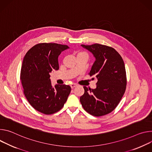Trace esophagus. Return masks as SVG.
<instances>
[{
    "label": "esophagus",
    "instance_id": "34e87169",
    "mask_svg": "<svg viewBox=\"0 0 152 152\" xmlns=\"http://www.w3.org/2000/svg\"><path fill=\"white\" fill-rule=\"evenodd\" d=\"M77 86V85H76V84H75V83L71 84V88H72V89L74 88H75V87H76Z\"/></svg>",
    "mask_w": 152,
    "mask_h": 152
}]
</instances>
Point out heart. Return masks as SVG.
Instances as JSON below:
<instances>
[{
  "mask_svg": "<svg viewBox=\"0 0 152 152\" xmlns=\"http://www.w3.org/2000/svg\"><path fill=\"white\" fill-rule=\"evenodd\" d=\"M88 56V54L85 53V52H83V51H80L77 54V57L78 56Z\"/></svg>",
  "mask_w": 152,
  "mask_h": 152,
  "instance_id": "b5f03b06",
  "label": "heart"
}]
</instances>
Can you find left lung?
<instances>
[{
    "mask_svg": "<svg viewBox=\"0 0 152 152\" xmlns=\"http://www.w3.org/2000/svg\"><path fill=\"white\" fill-rule=\"evenodd\" d=\"M81 46L95 57L89 75L97 82L94 89L83 87L85 93L80 98V103L84 109L93 116L107 115L119 104L126 89L124 61L112 47L98 43Z\"/></svg>",
    "mask_w": 152,
    "mask_h": 152,
    "instance_id": "obj_1",
    "label": "left lung"
}]
</instances>
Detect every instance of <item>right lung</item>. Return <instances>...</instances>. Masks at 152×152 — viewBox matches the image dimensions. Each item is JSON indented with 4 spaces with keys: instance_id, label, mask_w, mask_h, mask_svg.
<instances>
[{
    "instance_id": "obj_1",
    "label": "right lung",
    "mask_w": 152,
    "mask_h": 152,
    "mask_svg": "<svg viewBox=\"0 0 152 152\" xmlns=\"http://www.w3.org/2000/svg\"><path fill=\"white\" fill-rule=\"evenodd\" d=\"M68 46L42 43L32 47L23 60L20 80L23 93L31 106L45 115L59 111L67 101L69 85H51L50 74L58 70V56Z\"/></svg>"
}]
</instances>
